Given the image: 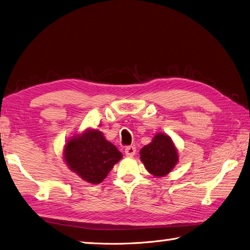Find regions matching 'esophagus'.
Wrapping results in <instances>:
<instances>
[{
  "label": "esophagus",
  "instance_id": "34e87169",
  "mask_svg": "<svg viewBox=\"0 0 250 250\" xmlns=\"http://www.w3.org/2000/svg\"><path fill=\"white\" fill-rule=\"evenodd\" d=\"M125 154L127 156H134L136 154V147L135 146H126L125 147Z\"/></svg>",
  "mask_w": 250,
  "mask_h": 250
}]
</instances>
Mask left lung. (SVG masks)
<instances>
[{"label":"left lung","instance_id":"8db88e82","mask_svg":"<svg viewBox=\"0 0 250 250\" xmlns=\"http://www.w3.org/2000/svg\"><path fill=\"white\" fill-rule=\"evenodd\" d=\"M141 162L155 176L167 175L177 163V151L170 137L157 134L152 142L140 151Z\"/></svg>","mask_w":250,"mask_h":250}]
</instances>
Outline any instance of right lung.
Returning <instances> with one entry per match:
<instances>
[{
	"instance_id": "obj_1",
	"label": "right lung",
	"mask_w": 250,
	"mask_h": 250,
	"mask_svg": "<svg viewBox=\"0 0 250 250\" xmlns=\"http://www.w3.org/2000/svg\"><path fill=\"white\" fill-rule=\"evenodd\" d=\"M64 158L70 170L83 180L99 184L122 158V153L101 131L92 129L71 138L65 146Z\"/></svg>"
}]
</instances>
